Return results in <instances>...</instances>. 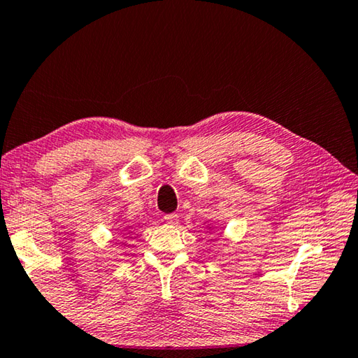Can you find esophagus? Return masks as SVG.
<instances>
[{
  "label": "esophagus",
  "instance_id": "obj_1",
  "mask_svg": "<svg viewBox=\"0 0 358 358\" xmlns=\"http://www.w3.org/2000/svg\"><path fill=\"white\" fill-rule=\"evenodd\" d=\"M164 220L167 224H171V226H175V224H178V215L177 213H171V215H166Z\"/></svg>",
  "mask_w": 358,
  "mask_h": 358
}]
</instances>
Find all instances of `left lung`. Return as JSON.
<instances>
[{
  "instance_id": "8db88e82",
  "label": "left lung",
  "mask_w": 358,
  "mask_h": 358,
  "mask_svg": "<svg viewBox=\"0 0 358 358\" xmlns=\"http://www.w3.org/2000/svg\"><path fill=\"white\" fill-rule=\"evenodd\" d=\"M207 229H213V226H207Z\"/></svg>"
}]
</instances>
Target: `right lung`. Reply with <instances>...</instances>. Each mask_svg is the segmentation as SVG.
<instances>
[{"mask_svg":"<svg viewBox=\"0 0 358 358\" xmlns=\"http://www.w3.org/2000/svg\"><path fill=\"white\" fill-rule=\"evenodd\" d=\"M128 229H131V226H129V227H128ZM129 234H131V232H129Z\"/></svg>","mask_w":358,"mask_h":358,"instance_id":"obj_1","label":"right lung"}]
</instances>
